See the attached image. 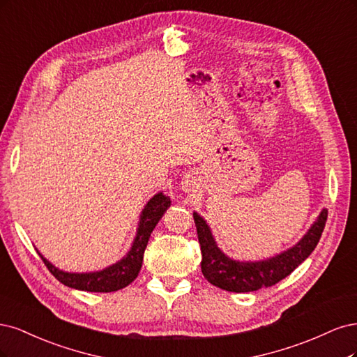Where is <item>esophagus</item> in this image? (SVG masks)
<instances>
[{
	"instance_id": "obj_1",
	"label": "esophagus",
	"mask_w": 357,
	"mask_h": 357,
	"mask_svg": "<svg viewBox=\"0 0 357 357\" xmlns=\"http://www.w3.org/2000/svg\"><path fill=\"white\" fill-rule=\"evenodd\" d=\"M195 187H197V175L195 174H187L183 176V182H182V190L183 191H192Z\"/></svg>"
}]
</instances>
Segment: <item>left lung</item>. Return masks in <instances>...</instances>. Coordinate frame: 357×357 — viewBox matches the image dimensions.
I'll return each instance as SVG.
<instances>
[{
    "instance_id": "8db88e82",
    "label": "left lung",
    "mask_w": 357,
    "mask_h": 357,
    "mask_svg": "<svg viewBox=\"0 0 357 357\" xmlns=\"http://www.w3.org/2000/svg\"><path fill=\"white\" fill-rule=\"evenodd\" d=\"M326 220L328 211L324 209L308 233L300 240V243L278 257L258 262H240L229 259L218 249L208 224L200 215L194 213L202 249V273L204 279L228 292H252L273 286L287 278L312 254L324 233Z\"/></svg>"
}]
</instances>
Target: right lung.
Segmentation results:
<instances>
[{
    "instance_id": "obj_1",
    "label": "right lung",
    "mask_w": 357,
    "mask_h": 357,
    "mask_svg": "<svg viewBox=\"0 0 357 357\" xmlns=\"http://www.w3.org/2000/svg\"><path fill=\"white\" fill-rule=\"evenodd\" d=\"M170 199L163 195L162 192L155 194L154 197L149 200L142 211L139 228H137V234L135 237L133 245L129 250V254L126 255L121 261H119L114 266L95 273H65L59 268L53 267L52 264L43 258L40 254L45 267L54 275V278L63 283L65 286L74 287V289L87 291V292H114L123 289L128 284H130L139 274V270L142 267L144 252L148 245L149 236H151L153 229L162 220L165 212L169 209Z\"/></svg>"
}]
</instances>
